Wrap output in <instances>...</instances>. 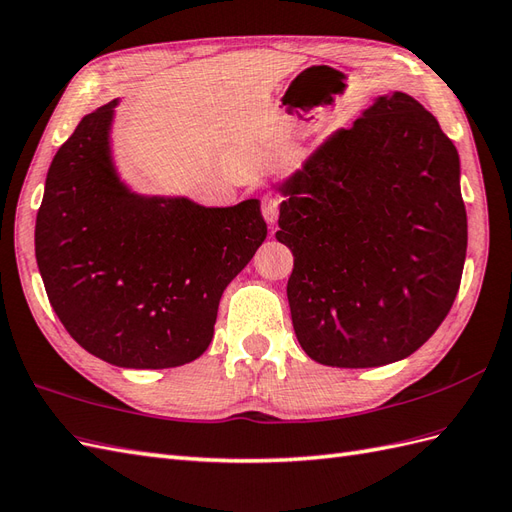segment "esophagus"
<instances>
[{"label": "esophagus", "mask_w": 512, "mask_h": 512, "mask_svg": "<svg viewBox=\"0 0 512 512\" xmlns=\"http://www.w3.org/2000/svg\"><path fill=\"white\" fill-rule=\"evenodd\" d=\"M261 213H264V220L268 224H275L279 218V198L272 194L261 196Z\"/></svg>", "instance_id": "34e87169"}]
</instances>
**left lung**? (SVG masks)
Masks as SVG:
<instances>
[{
	"label": "left lung",
	"mask_w": 512,
	"mask_h": 512,
	"mask_svg": "<svg viewBox=\"0 0 512 512\" xmlns=\"http://www.w3.org/2000/svg\"><path fill=\"white\" fill-rule=\"evenodd\" d=\"M294 334L318 364L408 358L454 305L467 255L460 157L408 93L373 98L279 183Z\"/></svg>",
	"instance_id": "left-lung-1"
}]
</instances>
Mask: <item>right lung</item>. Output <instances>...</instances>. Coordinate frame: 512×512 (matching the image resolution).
Instances as JSON below:
<instances>
[{"instance_id": "1", "label": "right lung", "mask_w": 512, "mask_h": 512, "mask_svg": "<svg viewBox=\"0 0 512 512\" xmlns=\"http://www.w3.org/2000/svg\"><path fill=\"white\" fill-rule=\"evenodd\" d=\"M117 106L82 117L54 154L34 253L82 349L120 368L181 366L207 351L220 296L268 227L257 198L205 207L130 187L113 154Z\"/></svg>"}]
</instances>
